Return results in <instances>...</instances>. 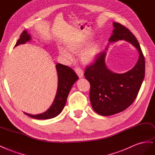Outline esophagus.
<instances>
[{
  "label": "esophagus",
  "mask_w": 155,
  "mask_h": 155,
  "mask_svg": "<svg viewBox=\"0 0 155 155\" xmlns=\"http://www.w3.org/2000/svg\"><path fill=\"white\" fill-rule=\"evenodd\" d=\"M74 70H75L76 73L78 74V76L79 77V78H82L84 75V71L81 68H75L74 69Z\"/></svg>",
  "instance_id": "34e87169"
}]
</instances>
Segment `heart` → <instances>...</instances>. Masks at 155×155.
<instances>
[{"instance_id": "1", "label": "heart", "mask_w": 155, "mask_h": 155, "mask_svg": "<svg viewBox=\"0 0 155 155\" xmlns=\"http://www.w3.org/2000/svg\"><path fill=\"white\" fill-rule=\"evenodd\" d=\"M86 41L85 40L78 39L76 41H73L68 44L67 47L69 50L74 53H78L82 50L83 47L86 45ZM98 48L97 44L95 43H93L85 49L81 54L82 61L85 63H89L93 61L94 58H95L97 54H98ZM61 53L62 55L68 58V60L73 59L72 54L64 49H61Z\"/></svg>"}]
</instances>
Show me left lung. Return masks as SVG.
Segmentation results:
<instances>
[{"label": "left lung", "instance_id": "1", "mask_svg": "<svg viewBox=\"0 0 155 155\" xmlns=\"http://www.w3.org/2000/svg\"><path fill=\"white\" fill-rule=\"evenodd\" d=\"M113 34L109 41L125 40L138 49L140 56L134 68L123 74L114 73L106 68V51L97 54L94 62L86 68L84 76L90 84L92 107L102 116L118 113L130 106L138 95L145 76V58L137 38L120 23L113 22Z\"/></svg>", "mask_w": 155, "mask_h": 155}]
</instances>
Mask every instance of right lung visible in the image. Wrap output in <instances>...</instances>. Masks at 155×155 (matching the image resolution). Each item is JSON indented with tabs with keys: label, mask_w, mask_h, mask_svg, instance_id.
<instances>
[{
	"label": "right lung",
	"mask_w": 155,
	"mask_h": 155,
	"mask_svg": "<svg viewBox=\"0 0 155 155\" xmlns=\"http://www.w3.org/2000/svg\"><path fill=\"white\" fill-rule=\"evenodd\" d=\"M30 39L31 37L27 31H24L15 46L25 44ZM56 68L58 74V87L57 94L51 107L46 111L38 114H30L24 113L26 115L38 120H46L57 117L62 111L66 104L69 91L78 77L73 69L67 66L57 64Z\"/></svg>",
	"instance_id": "right-lung-1"
}]
</instances>
